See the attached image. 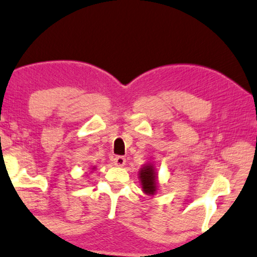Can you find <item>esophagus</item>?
<instances>
[{"instance_id": "1", "label": "esophagus", "mask_w": 257, "mask_h": 257, "mask_svg": "<svg viewBox=\"0 0 257 257\" xmlns=\"http://www.w3.org/2000/svg\"><path fill=\"white\" fill-rule=\"evenodd\" d=\"M126 164V159L124 158V157H115L114 158V165L116 166V167H123V166H125Z\"/></svg>"}]
</instances>
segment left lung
<instances>
[{
    "label": "left lung",
    "mask_w": 257,
    "mask_h": 257,
    "mask_svg": "<svg viewBox=\"0 0 257 257\" xmlns=\"http://www.w3.org/2000/svg\"><path fill=\"white\" fill-rule=\"evenodd\" d=\"M138 175L143 193L147 195H155L158 191V174L156 172L155 166L151 163L143 165Z\"/></svg>",
    "instance_id": "8db88e82"
}]
</instances>
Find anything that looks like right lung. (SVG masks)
Segmentation results:
<instances>
[{"instance_id":"right-lung-1","label":"right lung","mask_w":257,"mask_h":257,"mask_svg":"<svg viewBox=\"0 0 257 257\" xmlns=\"http://www.w3.org/2000/svg\"><path fill=\"white\" fill-rule=\"evenodd\" d=\"M94 168H96V167H92V170H93V169H94Z\"/></svg>"}]
</instances>
